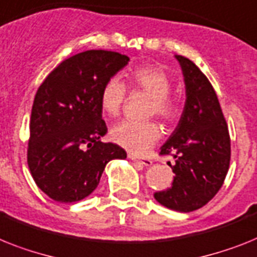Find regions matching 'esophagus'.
Segmentation results:
<instances>
[{
  "label": "esophagus",
  "instance_id": "1",
  "mask_svg": "<svg viewBox=\"0 0 257 257\" xmlns=\"http://www.w3.org/2000/svg\"><path fill=\"white\" fill-rule=\"evenodd\" d=\"M128 158L131 159V160H134V162H138V163H141V164L146 165V167H150V165H152V160L151 159H148V158H144V159H138L135 155L133 154H128Z\"/></svg>",
  "mask_w": 257,
  "mask_h": 257
}]
</instances>
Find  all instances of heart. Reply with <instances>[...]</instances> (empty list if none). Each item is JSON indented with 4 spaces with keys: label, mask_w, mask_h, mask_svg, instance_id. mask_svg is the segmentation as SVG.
<instances>
[{
    "label": "heart",
    "mask_w": 257,
    "mask_h": 257,
    "mask_svg": "<svg viewBox=\"0 0 257 257\" xmlns=\"http://www.w3.org/2000/svg\"><path fill=\"white\" fill-rule=\"evenodd\" d=\"M128 88L133 92H143L151 95L147 115L159 116L164 123L175 122L180 113L179 103L169 92L171 77L162 67L143 64L134 67L127 73ZM127 88L118 77H110L99 93V105L103 113L116 116L126 102ZM114 143L133 154L141 155L154 146L160 138V127L154 120H120L110 131Z\"/></svg>",
    "instance_id": "1"
}]
</instances>
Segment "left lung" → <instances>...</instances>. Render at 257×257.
<instances>
[{
  "mask_svg": "<svg viewBox=\"0 0 257 257\" xmlns=\"http://www.w3.org/2000/svg\"><path fill=\"white\" fill-rule=\"evenodd\" d=\"M186 86L179 126L159 155H172L175 179L169 189L155 193L168 209L189 213L206 205L223 185L231 159L227 122L209 78L192 60L176 55Z\"/></svg>",
  "mask_w": 257,
  "mask_h": 257,
  "instance_id": "obj_1",
  "label": "left lung"
}]
</instances>
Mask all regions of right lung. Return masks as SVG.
<instances>
[{
  "mask_svg": "<svg viewBox=\"0 0 257 257\" xmlns=\"http://www.w3.org/2000/svg\"><path fill=\"white\" fill-rule=\"evenodd\" d=\"M119 52L89 50L67 60L40 84L30 118L27 164L34 181L57 202H76L98 185L105 165L127 156L107 133L99 93L128 63Z\"/></svg>",
  "mask_w": 257,
  "mask_h": 257,
  "instance_id": "right-lung-1",
  "label": "right lung"
}]
</instances>
